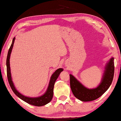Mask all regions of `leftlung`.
Returning <instances> with one entry per match:
<instances>
[{"label":"left lung","instance_id":"1","mask_svg":"<svg viewBox=\"0 0 121 121\" xmlns=\"http://www.w3.org/2000/svg\"><path fill=\"white\" fill-rule=\"evenodd\" d=\"M114 58L112 57L105 67L101 82L93 89H88L72 75H70L71 91L75 97L82 101H91L99 98L108 89L111 85L114 73Z\"/></svg>","mask_w":121,"mask_h":121}]
</instances>
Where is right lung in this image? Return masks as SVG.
Segmentation results:
<instances>
[{
    "mask_svg": "<svg viewBox=\"0 0 121 121\" xmlns=\"http://www.w3.org/2000/svg\"><path fill=\"white\" fill-rule=\"evenodd\" d=\"M15 37H14L12 41V43L11 45V47L9 49V52H8L7 60H6V66H7V75L8 78V81L9 84L10 86H11L12 91L16 95H17L18 97L20 98L23 101L26 102L30 105L36 106H44L49 103L51 100L52 99L53 95V89H54V83L56 82V80L58 78L59 75L60 74L61 71L63 70L62 68L58 69L55 72L53 73L51 76L50 82L48 86V89L42 95L39 96L38 97H28L26 96L22 95L21 93H20L14 86V83L13 82L12 78V75L11 73V68H10V63L9 59L11 56V54L13 49V47L14 45V41H15Z\"/></svg>",
    "mask_w": 121,
    "mask_h": 121,
    "instance_id": "right-lung-1",
    "label": "right lung"
}]
</instances>
